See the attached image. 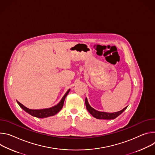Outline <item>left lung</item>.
Instances as JSON below:
<instances>
[{
    "mask_svg": "<svg viewBox=\"0 0 155 155\" xmlns=\"http://www.w3.org/2000/svg\"><path fill=\"white\" fill-rule=\"evenodd\" d=\"M85 106L88 111L95 118L100 119H113L117 117L118 116L121 114L126 108L127 107H125L122 110L115 112V113H106V112H101L95 110L93 108H92L90 105L89 104L87 98H85Z\"/></svg>",
    "mask_w": 155,
    "mask_h": 155,
    "instance_id": "8db88e82",
    "label": "left lung"
}]
</instances>
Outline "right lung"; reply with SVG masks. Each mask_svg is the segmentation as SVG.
<instances>
[{
  "mask_svg": "<svg viewBox=\"0 0 155 155\" xmlns=\"http://www.w3.org/2000/svg\"><path fill=\"white\" fill-rule=\"evenodd\" d=\"M70 91V89H69L66 92V93L64 94V95L63 96V97L62 98V99L61 100V101H60V103L58 105H55L53 107H51V108H47V109L31 110V109H29V108L25 107L24 105H23L21 104H20L19 101H17V103H18V105H20V107L23 110H24L26 112H27L29 114H31L33 116H35L36 117H39V118L47 117H49V116H54L60 111V110L62 108V107L63 106V104H64V101L65 100V98L67 96V95L68 94Z\"/></svg>",
  "mask_w": 155,
  "mask_h": 155,
  "instance_id": "obj_1",
  "label": "right lung"
}]
</instances>
